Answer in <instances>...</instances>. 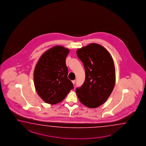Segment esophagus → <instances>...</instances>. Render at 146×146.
Instances as JSON below:
<instances>
[{
	"instance_id": "34e87169",
	"label": "esophagus",
	"mask_w": 146,
	"mask_h": 146,
	"mask_svg": "<svg viewBox=\"0 0 146 146\" xmlns=\"http://www.w3.org/2000/svg\"><path fill=\"white\" fill-rule=\"evenodd\" d=\"M72 83L73 84H74L75 83V80H72Z\"/></svg>"
}]
</instances>
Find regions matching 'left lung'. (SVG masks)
<instances>
[{"mask_svg":"<svg viewBox=\"0 0 146 146\" xmlns=\"http://www.w3.org/2000/svg\"><path fill=\"white\" fill-rule=\"evenodd\" d=\"M76 54L83 63L86 74L83 85L76 89L78 98L87 107H98L107 101L114 87L113 59L106 48L95 43L78 49Z\"/></svg>","mask_w":146,"mask_h":146,"instance_id":"obj_1","label":"left lung"}]
</instances>
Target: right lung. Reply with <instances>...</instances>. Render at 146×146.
<instances>
[{
    "mask_svg": "<svg viewBox=\"0 0 146 146\" xmlns=\"http://www.w3.org/2000/svg\"><path fill=\"white\" fill-rule=\"evenodd\" d=\"M69 49L56 46L39 58L34 71V85L39 96L49 104L62 101L73 85L68 78L66 59Z\"/></svg>",
    "mask_w": 146,
    "mask_h": 146,
    "instance_id": "obj_1",
    "label": "right lung"
}]
</instances>
